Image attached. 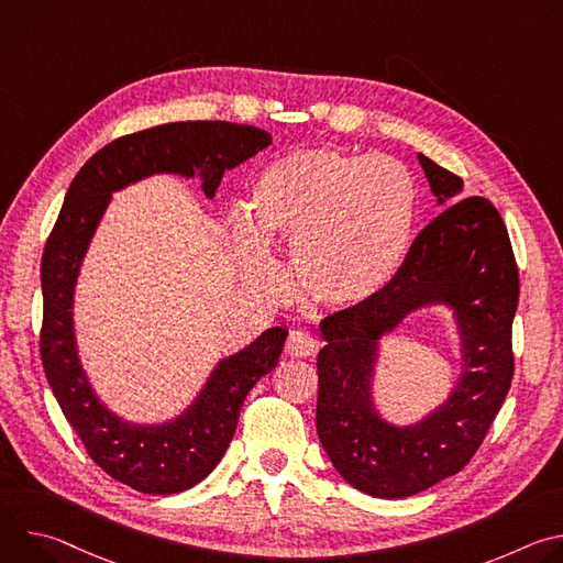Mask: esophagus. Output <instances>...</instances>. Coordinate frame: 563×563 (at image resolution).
Masks as SVG:
<instances>
[{
  "label": "esophagus",
  "mask_w": 563,
  "mask_h": 563,
  "mask_svg": "<svg viewBox=\"0 0 563 563\" xmlns=\"http://www.w3.org/2000/svg\"><path fill=\"white\" fill-rule=\"evenodd\" d=\"M285 350H287V354L294 356V358H307V356L316 354L318 341H316L309 332H305V330H294V332L289 334V339H287Z\"/></svg>",
  "instance_id": "34e87169"
}]
</instances>
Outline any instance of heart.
Wrapping results in <instances>:
<instances>
[{"label": "heart", "mask_w": 563, "mask_h": 563, "mask_svg": "<svg viewBox=\"0 0 563 563\" xmlns=\"http://www.w3.org/2000/svg\"><path fill=\"white\" fill-rule=\"evenodd\" d=\"M415 213L417 189L398 159L302 148L258 174L247 222L231 227V252L247 285L274 291L280 274L267 247L291 243L302 291L325 307L356 309L404 267Z\"/></svg>", "instance_id": "1"}]
</instances>
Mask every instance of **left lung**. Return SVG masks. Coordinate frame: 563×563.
Returning <instances> with one entry per match:
<instances>
[{"instance_id":"obj_1","label":"left lung","mask_w":563,"mask_h":563,"mask_svg":"<svg viewBox=\"0 0 563 563\" xmlns=\"http://www.w3.org/2000/svg\"><path fill=\"white\" fill-rule=\"evenodd\" d=\"M419 163L439 205L463 180L423 153ZM448 303L457 318L464 374L446 404L421 424L396 429L371 400L377 341L410 310ZM519 269L508 229L481 196L443 209L417 238L391 285L356 309L323 318L316 430L339 474L378 499H404L456 474L484 443L515 374L512 320Z\"/></svg>"}]
</instances>
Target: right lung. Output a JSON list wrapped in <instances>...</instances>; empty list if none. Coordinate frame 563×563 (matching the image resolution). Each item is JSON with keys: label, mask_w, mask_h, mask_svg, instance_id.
Here are the masks:
<instances>
[{"label": "right lung", "mask_w": 563, "mask_h": 563, "mask_svg": "<svg viewBox=\"0 0 563 563\" xmlns=\"http://www.w3.org/2000/svg\"><path fill=\"white\" fill-rule=\"evenodd\" d=\"M272 144L263 129L233 122H172L113 140L73 178L42 256V365L57 404L89 456L120 484L144 495L194 488L220 463L250 389L269 374L287 339L285 328L222 358L194 404L174 421L133 426L109 412L77 358L73 289L79 265L113 191L153 174L202 178L213 198L222 174Z\"/></svg>", "instance_id": "1"}]
</instances>
